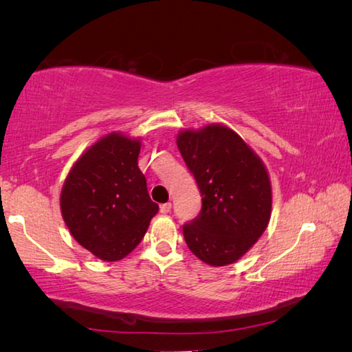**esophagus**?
<instances>
[{"label": "esophagus", "instance_id": "obj_1", "mask_svg": "<svg viewBox=\"0 0 352 352\" xmlns=\"http://www.w3.org/2000/svg\"><path fill=\"white\" fill-rule=\"evenodd\" d=\"M170 208H172L170 204L160 205V212H162V214H168V212H170Z\"/></svg>", "mask_w": 352, "mask_h": 352}]
</instances>
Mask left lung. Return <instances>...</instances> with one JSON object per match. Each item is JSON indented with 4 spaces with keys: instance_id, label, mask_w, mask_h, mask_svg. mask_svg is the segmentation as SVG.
Masks as SVG:
<instances>
[{
    "instance_id": "8db88e82",
    "label": "left lung",
    "mask_w": 352,
    "mask_h": 352,
    "mask_svg": "<svg viewBox=\"0 0 352 352\" xmlns=\"http://www.w3.org/2000/svg\"><path fill=\"white\" fill-rule=\"evenodd\" d=\"M177 146L201 194L199 216L183 225L184 241L206 264H233L269 225V174L239 135L217 124L184 130Z\"/></svg>"
}]
</instances>
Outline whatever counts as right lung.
Here are the masks:
<instances>
[{"instance_id": "add662e5", "label": "right lung", "mask_w": 352, "mask_h": 352, "mask_svg": "<svg viewBox=\"0 0 352 352\" xmlns=\"http://www.w3.org/2000/svg\"><path fill=\"white\" fill-rule=\"evenodd\" d=\"M141 142L110 133L77 160L60 195L74 239L104 261H119L144 237L158 205L138 168Z\"/></svg>"}]
</instances>
